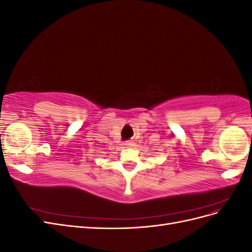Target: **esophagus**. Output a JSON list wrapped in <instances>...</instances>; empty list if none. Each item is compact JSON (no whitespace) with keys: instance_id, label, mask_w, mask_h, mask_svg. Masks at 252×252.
<instances>
[{"instance_id":"1","label":"esophagus","mask_w":252,"mask_h":252,"mask_svg":"<svg viewBox=\"0 0 252 252\" xmlns=\"http://www.w3.org/2000/svg\"><path fill=\"white\" fill-rule=\"evenodd\" d=\"M124 146H125V147H128V148H130V147H133V146H134V143H133L132 141H126V142L124 143Z\"/></svg>"}]
</instances>
